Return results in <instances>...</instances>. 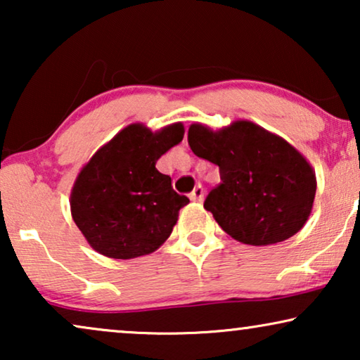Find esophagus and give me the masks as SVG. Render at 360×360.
Here are the masks:
<instances>
[{
	"instance_id": "obj_1",
	"label": "esophagus",
	"mask_w": 360,
	"mask_h": 360,
	"mask_svg": "<svg viewBox=\"0 0 360 360\" xmlns=\"http://www.w3.org/2000/svg\"><path fill=\"white\" fill-rule=\"evenodd\" d=\"M203 196H205L203 186L198 185V186H195L193 191H191V193H190V200L191 201H201V200H203Z\"/></svg>"
}]
</instances>
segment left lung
I'll return each mask as SVG.
<instances>
[{"label": "left lung", "mask_w": 360, "mask_h": 360, "mask_svg": "<svg viewBox=\"0 0 360 360\" xmlns=\"http://www.w3.org/2000/svg\"><path fill=\"white\" fill-rule=\"evenodd\" d=\"M188 144L195 155L219 167L221 184L206 196L205 210L233 239L277 244L308 221L316 175L280 136L244 120L219 131L196 122L188 129Z\"/></svg>", "instance_id": "8db88e82"}]
</instances>
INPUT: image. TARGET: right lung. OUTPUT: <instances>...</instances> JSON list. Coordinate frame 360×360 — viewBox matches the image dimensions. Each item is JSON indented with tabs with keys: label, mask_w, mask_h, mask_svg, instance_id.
Wrapping results in <instances>:
<instances>
[{
	"label": "right lung",
	"mask_w": 360,
	"mask_h": 360,
	"mask_svg": "<svg viewBox=\"0 0 360 360\" xmlns=\"http://www.w3.org/2000/svg\"><path fill=\"white\" fill-rule=\"evenodd\" d=\"M181 122L152 132L129 124L83 167L70 195L72 218L96 252L134 259L169 239L179 211L190 200L172 188L157 160L184 139Z\"/></svg>",
	"instance_id": "add662e5"
}]
</instances>
